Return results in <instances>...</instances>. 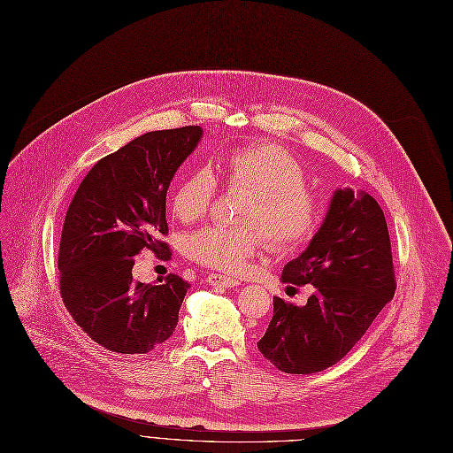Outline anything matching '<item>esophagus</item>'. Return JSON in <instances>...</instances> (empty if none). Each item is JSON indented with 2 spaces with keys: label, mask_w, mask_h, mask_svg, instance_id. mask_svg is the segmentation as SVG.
<instances>
[{
  "label": "esophagus",
  "mask_w": 453,
  "mask_h": 453,
  "mask_svg": "<svg viewBox=\"0 0 453 453\" xmlns=\"http://www.w3.org/2000/svg\"><path fill=\"white\" fill-rule=\"evenodd\" d=\"M206 282H208L210 286H223V288H235V286H240V280L225 276V274H215V273H210V274L206 276Z\"/></svg>",
  "instance_id": "esophagus-1"
}]
</instances>
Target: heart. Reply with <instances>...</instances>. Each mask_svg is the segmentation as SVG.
<instances>
[{"instance_id": "heart-1", "label": "heart", "mask_w": 453, "mask_h": 453, "mask_svg": "<svg viewBox=\"0 0 453 453\" xmlns=\"http://www.w3.org/2000/svg\"><path fill=\"white\" fill-rule=\"evenodd\" d=\"M223 182L247 191L238 211L242 225H208L186 235L184 252L201 265L243 273L264 249V234L278 250L298 249L313 240L325 218L322 199L308 186L304 165L276 143L232 149L223 158ZM218 191V177L210 169H193L179 182L171 210L184 223L203 219Z\"/></svg>"}]
</instances>
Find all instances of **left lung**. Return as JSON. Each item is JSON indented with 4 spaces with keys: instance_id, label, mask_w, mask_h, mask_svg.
<instances>
[{
    "instance_id": "1",
    "label": "left lung",
    "mask_w": 453,
    "mask_h": 453,
    "mask_svg": "<svg viewBox=\"0 0 453 453\" xmlns=\"http://www.w3.org/2000/svg\"><path fill=\"white\" fill-rule=\"evenodd\" d=\"M286 284L315 288L306 306L273 298L257 350L278 371L315 374L347 356L395 296L389 230L369 193L337 189L310 247L282 271Z\"/></svg>"
}]
</instances>
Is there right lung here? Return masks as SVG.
<instances>
[{"label": "right lung", "instance_id": "add662e5", "mask_svg": "<svg viewBox=\"0 0 453 453\" xmlns=\"http://www.w3.org/2000/svg\"><path fill=\"white\" fill-rule=\"evenodd\" d=\"M203 136L199 125L153 131L101 158L77 188L64 219L58 282L64 306L101 347L147 354L173 335L189 288L179 274L160 286L133 278L143 249L171 256L165 196Z\"/></svg>", "mask_w": 453, "mask_h": 453}]
</instances>
